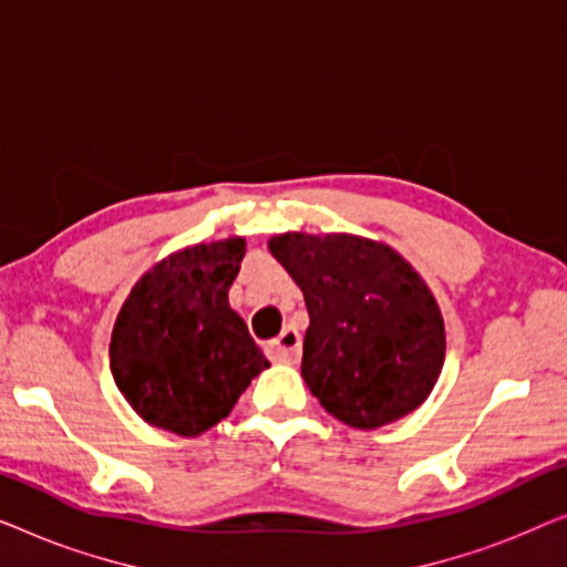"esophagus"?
<instances>
[{
  "label": "esophagus",
  "instance_id": "1",
  "mask_svg": "<svg viewBox=\"0 0 567 567\" xmlns=\"http://www.w3.org/2000/svg\"><path fill=\"white\" fill-rule=\"evenodd\" d=\"M266 351L270 359L281 361V363H297L301 355V336L297 330L286 328L281 336H278L274 343L266 346Z\"/></svg>",
  "mask_w": 567,
  "mask_h": 567
}]
</instances>
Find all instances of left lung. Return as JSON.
I'll use <instances>...</instances> for the list:
<instances>
[{
  "label": "left lung",
  "mask_w": 567,
  "mask_h": 567,
  "mask_svg": "<svg viewBox=\"0 0 567 567\" xmlns=\"http://www.w3.org/2000/svg\"><path fill=\"white\" fill-rule=\"evenodd\" d=\"M268 247L305 293L301 377L320 405L361 431L421 408L444 367L446 338L413 266L355 235L286 231Z\"/></svg>",
  "instance_id": "left-lung-1"
}]
</instances>
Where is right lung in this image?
I'll list each match as a JSON object with an SVG mask.
<instances>
[{
    "mask_svg": "<svg viewBox=\"0 0 567 567\" xmlns=\"http://www.w3.org/2000/svg\"><path fill=\"white\" fill-rule=\"evenodd\" d=\"M243 258V237L185 247L146 270L123 301L111 371L150 425L198 436L270 367L227 299Z\"/></svg>",
    "mask_w": 567,
    "mask_h": 567,
    "instance_id": "right-lung-1",
    "label": "right lung"
}]
</instances>
